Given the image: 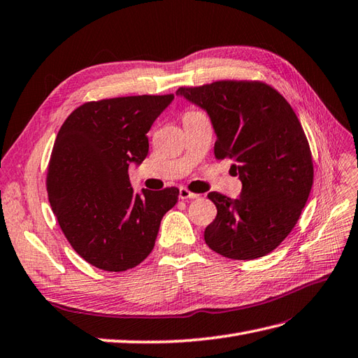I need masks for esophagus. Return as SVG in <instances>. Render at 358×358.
<instances>
[{
  "label": "esophagus",
  "mask_w": 358,
  "mask_h": 358,
  "mask_svg": "<svg viewBox=\"0 0 358 358\" xmlns=\"http://www.w3.org/2000/svg\"><path fill=\"white\" fill-rule=\"evenodd\" d=\"M180 198L181 199H195V198H199V194H195V192H190V190L187 187H180Z\"/></svg>",
  "instance_id": "obj_1"
}]
</instances>
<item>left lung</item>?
<instances>
[{"label": "left lung", "instance_id": "8db88e82", "mask_svg": "<svg viewBox=\"0 0 358 358\" xmlns=\"http://www.w3.org/2000/svg\"><path fill=\"white\" fill-rule=\"evenodd\" d=\"M177 94L209 114L215 157L234 162L243 182L236 199L207 195L218 213L206 244L238 261L268 255L296 226L313 186L311 149L292 105L261 80H217Z\"/></svg>", "mask_w": 358, "mask_h": 358}]
</instances>
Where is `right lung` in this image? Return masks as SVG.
<instances>
[{
    "mask_svg": "<svg viewBox=\"0 0 358 358\" xmlns=\"http://www.w3.org/2000/svg\"><path fill=\"white\" fill-rule=\"evenodd\" d=\"M173 99L127 96L78 106L57 132L47 192L65 238L80 257L105 271H124L152 252L162 218L180 190L134 194L128 168L149 151L148 131Z\"/></svg>",
    "mask_w": 358,
    "mask_h": 358,
    "instance_id": "right-lung-1",
    "label": "right lung"
}]
</instances>
